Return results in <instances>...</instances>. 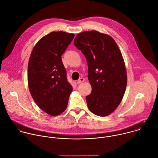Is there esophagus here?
<instances>
[{"instance_id":"1","label":"esophagus","mask_w":158,"mask_h":158,"mask_svg":"<svg viewBox=\"0 0 158 158\" xmlns=\"http://www.w3.org/2000/svg\"><path fill=\"white\" fill-rule=\"evenodd\" d=\"M85 78H80L77 81V84H80V83H83V81H85Z\"/></svg>"}]
</instances>
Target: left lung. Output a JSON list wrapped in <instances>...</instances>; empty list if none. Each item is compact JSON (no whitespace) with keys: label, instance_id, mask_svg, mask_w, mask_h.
<instances>
[{"label":"left lung","instance_id":"8db88e82","mask_svg":"<svg viewBox=\"0 0 158 158\" xmlns=\"http://www.w3.org/2000/svg\"><path fill=\"white\" fill-rule=\"evenodd\" d=\"M73 44L88 64V78L92 87L86 97L88 107L96 115L107 116L118 106L127 86L121 52L111 36L94 30L79 33Z\"/></svg>","mask_w":158,"mask_h":158}]
</instances>
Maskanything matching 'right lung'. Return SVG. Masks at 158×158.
I'll return each instance as SVG.
<instances>
[{
    "label": "right lung",
    "mask_w": 158,
    "mask_h": 158,
    "mask_svg": "<svg viewBox=\"0 0 158 158\" xmlns=\"http://www.w3.org/2000/svg\"><path fill=\"white\" fill-rule=\"evenodd\" d=\"M74 34L53 31L35 46L28 65V83L38 107L56 116L67 108L72 86L67 79L61 56L74 38Z\"/></svg>",
    "instance_id": "1"
}]
</instances>
